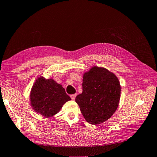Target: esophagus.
<instances>
[{"label":"esophagus","mask_w":157,"mask_h":157,"mask_svg":"<svg viewBox=\"0 0 157 157\" xmlns=\"http://www.w3.org/2000/svg\"><path fill=\"white\" fill-rule=\"evenodd\" d=\"M76 95H77V94H74L70 95V97H71L72 100H75V97H76Z\"/></svg>","instance_id":"34e87169"}]
</instances>
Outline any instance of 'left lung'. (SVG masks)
<instances>
[{
    "label": "left lung",
    "mask_w": 157,
    "mask_h": 157,
    "mask_svg": "<svg viewBox=\"0 0 157 157\" xmlns=\"http://www.w3.org/2000/svg\"><path fill=\"white\" fill-rule=\"evenodd\" d=\"M82 87L75 102L86 121L96 125L108 120L117 110L121 97L115 74L104 67H93L83 73Z\"/></svg>",
    "instance_id": "1"
}]
</instances>
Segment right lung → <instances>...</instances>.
I'll return each mask as SVG.
<instances>
[{
	"label": "right lung",
	"mask_w": 157,
	"mask_h": 157,
	"mask_svg": "<svg viewBox=\"0 0 157 157\" xmlns=\"http://www.w3.org/2000/svg\"><path fill=\"white\" fill-rule=\"evenodd\" d=\"M29 98L32 108L46 118L53 117L66 102L71 100L62 85L53 78L45 79L42 75L35 80Z\"/></svg>",
	"instance_id": "obj_1"
}]
</instances>
